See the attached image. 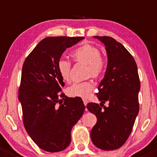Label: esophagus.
Returning <instances> with one entry per match:
<instances>
[{"mask_svg": "<svg viewBox=\"0 0 157 157\" xmlns=\"http://www.w3.org/2000/svg\"><path fill=\"white\" fill-rule=\"evenodd\" d=\"M83 104H84V105H85V106H87V103H88V101H87V99H83Z\"/></svg>", "mask_w": 157, "mask_h": 157, "instance_id": "obj_1", "label": "esophagus"}]
</instances>
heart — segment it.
Returning <instances> with one entry per match:
<instances>
[{"label": "heart", "instance_id": "b5f03b06", "mask_svg": "<svg viewBox=\"0 0 157 157\" xmlns=\"http://www.w3.org/2000/svg\"><path fill=\"white\" fill-rule=\"evenodd\" d=\"M72 58L77 63L87 64V75L93 77H99L104 74L106 68L105 59L101 56V52L98 48L90 45H83L71 52ZM59 74L65 81L70 78L71 63L67 59H61L57 63ZM94 88L92 81H84L74 83L68 89L67 93L71 97H79L87 98L90 92Z\"/></svg>", "mask_w": 157, "mask_h": 157}]
</instances>
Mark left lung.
<instances>
[{"label":"left lung","instance_id":"8db88e82","mask_svg":"<svg viewBox=\"0 0 157 157\" xmlns=\"http://www.w3.org/2000/svg\"><path fill=\"white\" fill-rule=\"evenodd\" d=\"M94 38L105 45L108 67L97 93L101 103L87 105L98 118L90 138L99 149L114 150L127 141L139 113L140 77L134 58L120 42L109 36ZM106 101L108 107L103 106Z\"/></svg>","mask_w":157,"mask_h":157}]
</instances>
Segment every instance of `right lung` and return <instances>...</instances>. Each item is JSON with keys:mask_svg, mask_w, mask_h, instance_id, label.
<instances>
[{"mask_svg": "<svg viewBox=\"0 0 157 157\" xmlns=\"http://www.w3.org/2000/svg\"><path fill=\"white\" fill-rule=\"evenodd\" d=\"M83 39L45 38L23 64L18 90L23 124L32 140L45 151H62L70 145L72 128L85 109L81 98L65 96L62 91L65 83L57 70L67 48Z\"/></svg>", "mask_w": 157, "mask_h": 157, "instance_id": "add662e5", "label": "right lung"}]
</instances>
